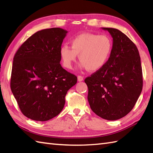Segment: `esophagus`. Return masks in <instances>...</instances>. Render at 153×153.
I'll return each mask as SVG.
<instances>
[{
  "label": "esophagus",
  "mask_w": 153,
  "mask_h": 153,
  "mask_svg": "<svg viewBox=\"0 0 153 153\" xmlns=\"http://www.w3.org/2000/svg\"><path fill=\"white\" fill-rule=\"evenodd\" d=\"M77 80H78L79 82H82L83 80V77L82 76H77Z\"/></svg>",
  "instance_id": "34e87169"
}]
</instances>
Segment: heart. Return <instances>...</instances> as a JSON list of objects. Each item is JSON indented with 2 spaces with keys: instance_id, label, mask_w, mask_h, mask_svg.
<instances>
[{
  "instance_id": "b5f03b06",
  "label": "heart",
  "mask_w": 153,
  "mask_h": 153,
  "mask_svg": "<svg viewBox=\"0 0 153 153\" xmlns=\"http://www.w3.org/2000/svg\"><path fill=\"white\" fill-rule=\"evenodd\" d=\"M71 47L64 45L60 48V56L64 66L68 69L73 67L77 54L81 62L80 68L96 71L107 63L111 55L113 44L106 35L82 33L70 41Z\"/></svg>"
}]
</instances>
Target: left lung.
Listing matches in <instances>:
<instances>
[{"label":"left lung","mask_w":153,"mask_h":153,"mask_svg":"<svg viewBox=\"0 0 153 153\" xmlns=\"http://www.w3.org/2000/svg\"><path fill=\"white\" fill-rule=\"evenodd\" d=\"M113 39L112 53L101 69L87 77V99L97 116L116 120L134 108L143 89L141 58L136 45L122 31L102 27Z\"/></svg>","instance_id":"obj_1"}]
</instances>
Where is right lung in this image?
Segmentation results:
<instances>
[{
  "instance_id": "obj_1",
  "label": "right lung",
  "mask_w": 153,
  "mask_h": 153,
  "mask_svg": "<svg viewBox=\"0 0 153 153\" xmlns=\"http://www.w3.org/2000/svg\"><path fill=\"white\" fill-rule=\"evenodd\" d=\"M67 33L59 27L39 31L14 55L10 88L28 118L44 122L59 114L68 91L77 83V77L60 64V48Z\"/></svg>"
}]
</instances>
